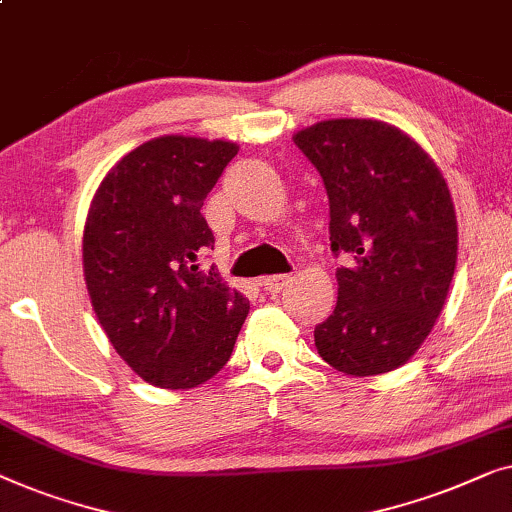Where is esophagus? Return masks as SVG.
Wrapping results in <instances>:
<instances>
[{"label":"esophagus","instance_id":"esophagus-1","mask_svg":"<svg viewBox=\"0 0 512 512\" xmlns=\"http://www.w3.org/2000/svg\"><path fill=\"white\" fill-rule=\"evenodd\" d=\"M287 283H290V276H287V273H276V276L262 278V283H259V285H262L269 294H276V292L283 290Z\"/></svg>","mask_w":512,"mask_h":512}]
</instances>
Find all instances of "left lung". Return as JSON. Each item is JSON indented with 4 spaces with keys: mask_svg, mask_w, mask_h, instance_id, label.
Returning a JSON list of instances; mask_svg holds the SVG:
<instances>
[{
    "mask_svg": "<svg viewBox=\"0 0 512 512\" xmlns=\"http://www.w3.org/2000/svg\"><path fill=\"white\" fill-rule=\"evenodd\" d=\"M329 199L338 266L334 313L315 327L320 357L345 376L406 364L443 311L457 264L448 183L417 143L380 120H325L294 134Z\"/></svg>",
    "mask_w": 512,
    "mask_h": 512,
    "instance_id": "1",
    "label": "left lung"
}]
</instances>
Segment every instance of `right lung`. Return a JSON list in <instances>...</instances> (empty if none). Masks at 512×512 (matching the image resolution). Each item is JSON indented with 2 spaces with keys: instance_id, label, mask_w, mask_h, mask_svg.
<instances>
[{
  "instance_id": "add662e5",
  "label": "right lung",
  "mask_w": 512,
  "mask_h": 512,
  "mask_svg": "<svg viewBox=\"0 0 512 512\" xmlns=\"http://www.w3.org/2000/svg\"><path fill=\"white\" fill-rule=\"evenodd\" d=\"M239 146L160 136L106 174L83 232L85 283L113 348L150 385L187 390L232 357L250 304L199 257L201 206Z\"/></svg>"
}]
</instances>
